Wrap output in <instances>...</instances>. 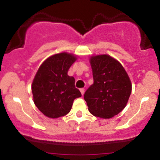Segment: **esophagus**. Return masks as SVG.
Segmentation results:
<instances>
[{
  "instance_id": "34e87169",
  "label": "esophagus",
  "mask_w": 160,
  "mask_h": 160,
  "mask_svg": "<svg viewBox=\"0 0 160 160\" xmlns=\"http://www.w3.org/2000/svg\"><path fill=\"white\" fill-rule=\"evenodd\" d=\"M80 92H81V94L83 95H84V92H85V89H84L83 88H81V89H80Z\"/></svg>"
}]
</instances>
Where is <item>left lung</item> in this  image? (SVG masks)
Returning <instances> with one entry per match:
<instances>
[{
	"label": "left lung",
	"mask_w": 160,
	"mask_h": 160,
	"mask_svg": "<svg viewBox=\"0 0 160 160\" xmlns=\"http://www.w3.org/2000/svg\"><path fill=\"white\" fill-rule=\"evenodd\" d=\"M90 64L94 82L84 94L88 109L95 117L111 118L126 107L131 81L122 65L110 56H92Z\"/></svg>",
	"instance_id": "8db88e82"
}]
</instances>
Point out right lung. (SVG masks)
Masks as SVG:
<instances>
[{"mask_svg":"<svg viewBox=\"0 0 160 160\" xmlns=\"http://www.w3.org/2000/svg\"><path fill=\"white\" fill-rule=\"evenodd\" d=\"M76 57L67 52L50 56L43 62L32 82V94L37 108L49 118L68 113L75 98L81 97L75 87V79L68 71Z\"/></svg>","mask_w":160,"mask_h":160,"instance_id":"1","label":"right lung"}]
</instances>
